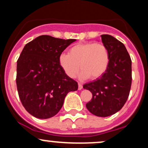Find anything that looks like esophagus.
<instances>
[{"label":"esophagus","instance_id":"1","mask_svg":"<svg viewBox=\"0 0 148 148\" xmlns=\"http://www.w3.org/2000/svg\"><path fill=\"white\" fill-rule=\"evenodd\" d=\"M78 85H79V88H78V89H79V90H81L83 88V85L82 84H81V83H79Z\"/></svg>","mask_w":148,"mask_h":148}]
</instances>
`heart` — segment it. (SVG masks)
Listing matches in <instances>:
<instances>
[{
    "label": "heart",
    "instance_id": "b5f03b06",
    "mask_svg": "<svg viewBox=\"0 0 148 148\" xmlns=\"http://www.w3.org/2000/svg\"><path fill=\"white\" fill-rule=\"evenodd\" d=\"M59 64L69 78H74L80 68L82 79H99L109 65L110 55L102 43H80L71 47L69 54L61 53Z\"/></svg>",
    "mask_w": 148,
    "mask_h": 148
}]
</instances>
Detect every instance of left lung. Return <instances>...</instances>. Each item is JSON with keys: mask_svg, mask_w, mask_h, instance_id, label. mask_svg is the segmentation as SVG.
Listing matches in <instances>:
<instances>
[{"mask_svg": "<svg viewBox=\"0 0 148 148\" xmlns=\"http://www.w3.org/2000/svg\"><path fill=\"white\" fill-rule=\"evenodd\" d=\"M108 49L110 62L106 72L99 79L84 85L92 94L86 108L98 117L115 114L128 99L132 86V60L125 46L109 35H101Z\"/></svg>", "mask_w": 148, "mask_h": 148, "instance_id": "left-lung-1", "label": "left lung"}]
</instances>
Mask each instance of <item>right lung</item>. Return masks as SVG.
<instances>
[{"label":"right lung","instance_id":"1","mask_svg":"<svg viewBox=\"0 0 148 148\" xmlns=\"http://www.w3.org/2000/svg\"><path fill=\"white\" fill-rule=\"evenodd\" d=\"M41 35L25 45L16 65V87L22 104L30 115L47 119L58 113L78 84L59 64L62 51L75 42Z\"/></svg>","mask_w":148,"mask_h":148}]
</instances>
